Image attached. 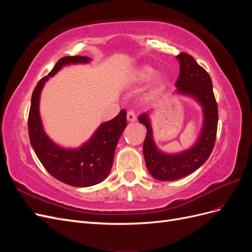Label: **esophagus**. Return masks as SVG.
<instances>
[{
  "label": "esophagus",
  "mask_w": 252,
  "mask_h": 252,
  "mask_svg": "<svg viewBox=\"0 0 252 252\" xmlns=\"http://www.w3.org/2000/svg\"><path fill=\"white\" fill-rule=\"evenodd\" d=\"M127 121L131 122V123H133V122L136 121V116H135V113L133 111H128L127 112Z\"/></svg>",
  "instance_id": "obj_1"
}]
</instances>
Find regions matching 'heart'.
I'll use <instances>...</instances> for the list:
<instances>
[{
    "label": "heart",
    "mask_w": 252,
    "mask_h": 252,
    "mask_svg": "<svg viewBox=\"0 0 252 252\" xmlns=\"http://www.w3.org/2000/svg\"><path fill=\"white\" fill-rule=\"evenodd\" d=\"M156 73V69L150 65H142L136 68V69L130 74L129 77V82L132 85H142V84L147 83L150 81L152 77H154ZM167 85V78L165 74L158 73L157 74L154 79H152L150 83V86L147 91V96L152 97L157 94H158L161 91L164 90V88Z\"/></svg>",
    "instance_id": "1"
}]
</instances>
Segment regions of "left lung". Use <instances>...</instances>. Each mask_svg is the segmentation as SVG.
I'll return each instance as SVG.
<instances>
[{"mask_svg": "<svg viewBox=\"0 0 252 252\" xmlns=\"http://www.w3.org/2000/svg\"><path fill=\"white\" fill-rule=\"evenodd\" d=\"M177 60L180 63V74L175 83L174 94L193 98L202 108L203 123L191 147L175 154H167L155 142L151 112L140 114L139 122L147 129L143 145L145 163L149 173L158 181H175L199 169L209 158L217 136L218 105L209 74L187 53H180Z\"/></svg>", "mask_w": 252, "mask_h": 252, "instance_id": "1", "label": "left lung"}]
</instances>
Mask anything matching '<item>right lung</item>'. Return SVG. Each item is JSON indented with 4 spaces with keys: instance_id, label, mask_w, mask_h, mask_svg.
I'll return each mask as SVG.
<instances>
[{
    "instance_id": "obj_1",
    "label": "right lung",
    "mask_w": 252,
    "mask_h": 252,
    "mask_svg": "<svg viewBox=\"0 0 252 252\" xmlns=\"http://www.w3.org/2000/svg\"><path fill=\"white\" fill-rule=\"evenodd\" d=\"M90 61V58L81 56L59 60L48 75L35 86L28 117L29 140L37 158L52 177L75 187L94 186L108 177L119 139L127 126L126 111L121 110L116 118L102 123L90 139L78 148H67L53 142L45 132L40 100L45 83L63 67L88 64Z\"/></svg>"
}]
</instances>
